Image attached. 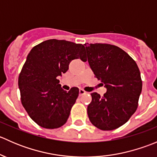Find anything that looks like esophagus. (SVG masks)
<instances>
[{
  "label": "esophagus",
  "mask_w": 157,
  "mask_h": 157,
  "mask_svg": "<svg viewBox=\"0 0 157 157\" xmlns=\"http://www.w3.org/2000/svg\"><path fill=\"white\" fill-rule=\"evenodd\" d=\"M86 92L85 91V90H83V89H80V90H79V94H80V96H82V95H83V94H86Z\"/></svg>",
  "instance_id": "34e87169"
}]
</instances>
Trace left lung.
<instances>
[{
  "mask_svg": "<svg viewBox=\"0 0 157 157\" xmlns=\"http://www.w3.org/2000/svg\"><path fill=\"white\" fill-rule=\"evenodd\" d=\"M85 45L87 58L81 60L88 61L95 77L107 89L102 97L91 93L89 118L102 131L116 129L127 122L138 106L142 90L140 71L134 60L119 47L102 43Z\"/></svg>",
  "mask_w": 157,
  "mask_h": 157,
  "instance_id": "1",
  "label": "left lung"
}]
</instances>
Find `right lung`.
Returning <instances> with one entry per match:
<instances>
[{"label":"right lung","mask_w":157,"mask_h":157,"mask_svg":"<svg viewBox=\"0 0 157 157\" xmlns=\"http://www.w3.org/2000/svg\"><path fill=\"white\" fill-rule=\"evenodd\" d=\"M86 58L82 44L49 39L32 48L18 79L20 99L30 118L48 129L64 125L79 95L61 87L58 76L66 73L72 60Z\"/></svg>","instance_id":"add662e5"}]
</instances>
